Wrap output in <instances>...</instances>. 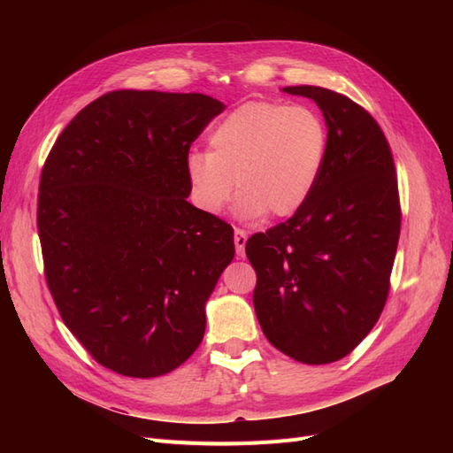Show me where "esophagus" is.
Wrapping results in <instances>:
<instances>
[{
    "label": "esophagus",
    "instance_id": "1",
    "mask_svg": "<svg viewBox=\"0 0 453 453\" xmlns=\"http://www.w3.org/2000/svg\"><path fill=\"white\" fill-rule=\"evenodd\" d=\"M245 242H248V232L236 226L234 228V245H236V253L240 257H243V253H245Z\"/></svg>",
    "mask_w": 453,
    "mask_h": 453
}]
</instances>
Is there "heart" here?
I'll return each mask as SVG.
<instances>
[{"label": "heart", "instance_id": "b5f03b06", "mask_svg": "<svg viewBox=\"0 0 453 453\" xmlns=\"http://www.w3.org/2000/svg\"><path fill=\"white\" fill-rule=\"evenodd\" d=\"M208 142L210 150L185 158L190 198L200 210L223 211L236 181L242 217H287L318 185L328 134L306 105L248 102L219 120Z\"/></svg>", "mask_w": 453, "mask_h": 453}]
</instances>
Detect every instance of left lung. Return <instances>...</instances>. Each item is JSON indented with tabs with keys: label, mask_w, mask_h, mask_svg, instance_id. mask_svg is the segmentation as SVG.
Returning a JSON list of instances; mask_svg holds the SVG:
<instances>
[{
	"label": "left lung",
	"mask_w": 453,
	"mask_h": 453,
	"mask_svg": "<svg viewBox=\"0 0 453 453\" xmlns=\"http://www.w3.org/2000/svg\"><path fill=\"white\" fill-rule=\"evenodd\" d=\"M319 105L328 147L319 181L285 223L245 243L253 306L273 348L306 365L346 357L388 303L401 234L391 147L365 107L323 87H285Z\"/></svg>",
	"instance_id": "left-lung-1"
}]
</instances>
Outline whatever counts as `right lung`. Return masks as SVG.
Returning a JSON list of instances; mask_svg holds the SVG:
<instances>
[{
  "label": "right lung",
  "mask_w": 453,
  "mask_h": 453,
  "mask_svg": "<svg viewBox=\"0 0 453 453\" xmlns=\"http://www.w3.org/2000/svg\"><path fill=\"white\" fill-rule=\"evenodd\" d=\"M225 105L198 92L113 90L72 119L41 170L37 232L60 318L130 378L183 365L234 257L232 226L187 202L185 158Z\"/></svg>",
  "instance_id": "1"
}]
</instances>
